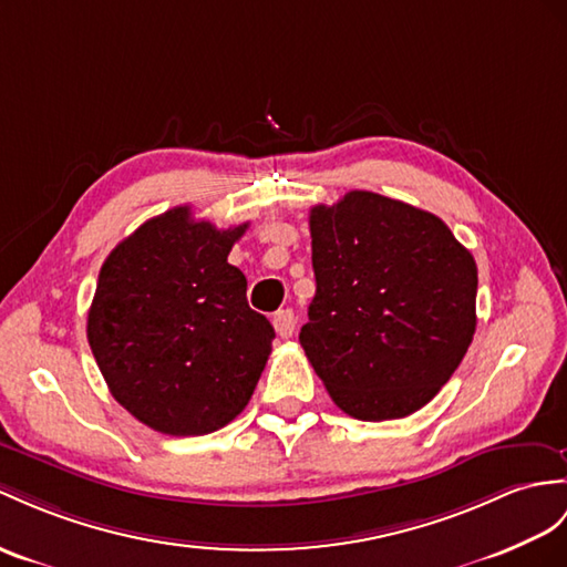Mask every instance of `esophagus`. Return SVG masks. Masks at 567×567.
<instances>
[{"label":"esophagus","instance_id":"1","mask_svg":"<svg viewBox=\"0 0 567 567\" xmlns=\"http://www.w3.org/2000/svg\"><path fill=\"white\" fill-rule=\"evenodd\" d=\"M274 329L276 334H279L281 339H291L293 331H296V315L293 310H279L274 315Z\"/></svg>","mask_w":567,"mask_h":567}]
</instances>
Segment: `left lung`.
I'll return each instance as SVG.
<instances>
[{
    "instance_id": "obj_1",
    "label": "left lung",
    "mask_w": 567,
    "mask_h": 567,
    "mask_svg": "<svg viewBox=\"0 0 567 567\" xmlns=\"http://www.w3.org/2000/svg\"><path fill=\"white\" fill-rule=\"evenodd\" d=\"M317 291L300 347L334 404L404 419L452 378L476 331L478 271L435 214L353 189L310 209Z\"/></svg>"
}]
</instances>
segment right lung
I'll list each match as a JSON object with an SVG mask.
<instances>
[{
    "label": "right lung",
    "mask_w": 567,
    "mask_h": 567,
    "mask_svg": "<svg viewBox=\"0 0 567 567\" xmlns=\"http://www.w3.org/2000/svg\"><path fill=\"white\" fill-rule=\"evenodd\" d=\"M247 224L218 230L175 206L103 261L86 334L107 390L165 435H206L250 402L274 327L247 306L228 252Z\"/></svg>",
    "instance_id": "1"
}]
</instances>
